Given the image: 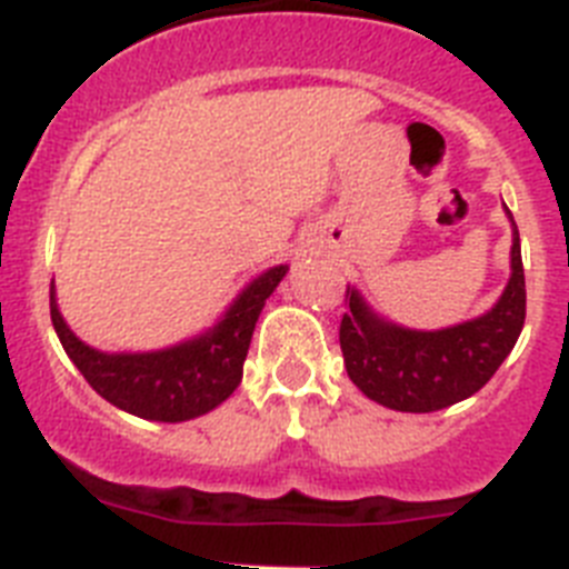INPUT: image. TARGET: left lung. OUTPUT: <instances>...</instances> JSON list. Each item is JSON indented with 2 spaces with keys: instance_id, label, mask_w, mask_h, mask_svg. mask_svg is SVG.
Listing matches in <instances>:
<instances>
[{
  "instance_id": "8db88e82",
  "label": "left lung",
  "mask_w": 569,
  "mask_h": 569,
  "mask_svg": "<svg viewBox=\"0 0 569 569\" xmlns=\"http://www.w3.org/2000/svg\"><path fill=\"white\" fill-rule=\"evenodd\" d=\"M345 302L351 310L339 322V345L353 386L386 409L440 411L487 386L521 337L527 317L521 238L512 232L507 290L489 313L472 322L446 331H406L380 322L353 290L345 293Z\"/></svg>"
}]
</instances>
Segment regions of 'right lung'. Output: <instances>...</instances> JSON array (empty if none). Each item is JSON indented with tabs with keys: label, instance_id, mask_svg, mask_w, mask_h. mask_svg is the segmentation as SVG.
I'll return each instance as SVG.
<instances>
[{
	"label": "right lung",
	"instance_id": "1",
	"mask_svg": "<svg viewBox=\"0 0 569 569\" xmlns=\"http://www.w3.org/2000/svg\"><path fill=\"white\" fill-rule=\"evenodd\" d=\"M288 267H273L252 281L227 317L203 333L169 351L154 353H100L82 345L62 322L51 284V322L62 348L97 395L111 406L143 420L181 423L192 420L227 400L241 382L252 328L264 299L276 290Z\"/></svg>",
	"mask_w": 569,
	"mask_h": 569
}]
</instances>
